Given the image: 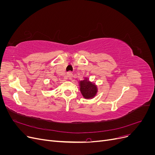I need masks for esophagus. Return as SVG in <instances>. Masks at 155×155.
I'll return each instance as SVG.
<instances>
[{"instance_id":"34e87169","label":"esophagus","mask_w":155,"mask_h":155,"mask_svg":"<svg viewBox=\"0 0 155 155\" xmlns=\"http://www.w3.org/2000/svg\"><path fill=\"white\" fill-rule=\"evenodd\" d=\"M72 72H68V73H67V77L70 79H72Z\"/></svg>"}]
</instances>
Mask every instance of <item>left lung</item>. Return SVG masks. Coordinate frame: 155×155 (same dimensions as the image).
Segmentation results:
<instances>
[{
    "mask_svg": "<svg viewBox=\"0 0 155 155\" xmlns=\"http://www.w3.org/2000/svg\"><path fill=\"white\" fill-rule=\"evenodd\" d=\"M80 91L82 95L85 98H92L96 94L97 87L93 83L89 82L87 79H85L79 83Z\"/></svg>",
    "mask_w": 155,
    "mask_h": 155,
    "instance_id": "obj_1",
    "label": "left lung"
}]
</instances>
